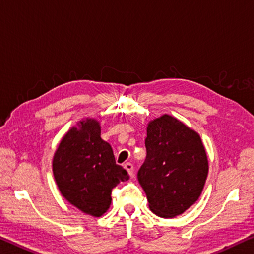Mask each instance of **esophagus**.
Masks as SVG:
<instances>
[{
    "instance_id": "esophagus-1",
    "label": "esophagus",
    "mask_w": 254,
    "mask_h": 254,
    "mask_svg": "<svg viewBox=\"0 0 254 254\" xmlns=\"http://www.w3.org/2000/svg\"><path fill=\"white\" fill-rule=\"evenodd\" d=\"M124 168H126L128 173V175L132 178V176H133V165H132L131 163H126L124 164Z\"/></svg>"
}]
</instances>
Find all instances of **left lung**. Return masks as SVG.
Wrapping results in <instances>:
<instances>
[{
    "instance_id": "obj_1",
    "label": "left lung",
    "mask_w": 254,
    "mask_h": 254,
    "mask_svg": "<svg viewBox=\"0 0 254 254\" xmlns=\"http://www.w3.org/2000/svg\"><path fill=\"white\" fill-rule=\"evenodd\" d=\"M147 157L138 172L149 208L173 218L199 199L208 176V158L200 135L180 120L164 114L148 123Z\"/></svg>"
}]
</instances>
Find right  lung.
<instances>
[{
    "instance_id": "add662e5",
    "label": "right lung",
    "mask_w": 254,
    "mask_h": 254,
    "mask_svg": "<svg viewBox=\"0 0 254 254\" xmlns=\"http://www.w3.org/2000/svg\"><path fill=\"white\" fill-rule=\"evenodd\" d=\"M53 174L64 198L94 217L105 214L112 189L128 180L127 172L116 164L111 144L100 138L95 119L80 121L63 136L53 157Z\"/></svg>"
}]
</instances>
